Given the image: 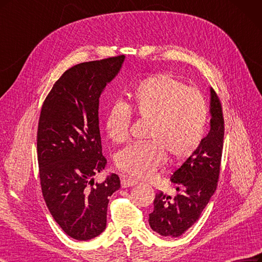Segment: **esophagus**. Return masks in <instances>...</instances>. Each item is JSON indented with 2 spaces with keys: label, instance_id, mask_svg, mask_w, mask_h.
I'll return each instance as SVG.
<instances>
[{
  "label": "esophagus",
  "instance_id": "obj_1",
  "mask_svg": "<svg viewBox=\"0 0 262 262\" xmlns=\"http://www.w3.org/2000/svg\"><path fill=\"white\" fill-rule=\"evenodd\" d=\"M137 184H138V181H135V180L130 179V178H122V180H121L122 187H130V186L137 185Z\"/></svg>",
  "mask_w": 262,
  "mask_h": 262
}]
</instances>
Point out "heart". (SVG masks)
I'll use <instances>...</instances> for the list:
<instances>
[{"mask_svg": "<svg viewBox=\"0 0 262 262\" xmlns=\"http://www.w3.org/2000/svg\"><path fill=\"white\" fill-rule=\"evenodd\" d=\"M133 111L150 120L148 143H137L121 150L117 166L130 177L150 178L171 160L188 157L200 145L208 122L209 110L204 95L171 74L140 80L127 93V104L116 102L108 111L105 129L115 144L129 140Z\"/></svg>", "mask_w": 262, "mask_h": 262, "instance_id": "b5f03b06", "label": "heart"}]
</instances>
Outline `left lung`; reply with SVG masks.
<instances>
[{
    "mask_svg": "<svg viewBox=\"0 0 262 262\" xmlns=\"http://www.w3.org/2000/svg\"><path fill=\"white\" fill-rule=\"evenodd\" d=\"M210 131L189 157L173 171L174 197L157 193L149 225L162 236L179 237L200 219L218 185L224 139L221 102L210 88Z\"/></svg>",
    "mask_w": 262,
    "mask_h": 262,
    "instance_id": "obj_1",
    "label": "left lung"
}]
</instances>
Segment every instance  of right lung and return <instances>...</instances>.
Instances as JSON below:
<instances>
[{
    "mask_svg": "<svg viewBox=\"0 0 262 262\" xmlns=\"http://www.w3.org/2000/svg\"><path fill=\"white\" fill-rule=\"evenodd\" d=\"M124 55L81 62L66 70L43 102L37 134L39 176L44 201L67 235L92 239L106 229L110 197L120 187L105 168L98 104L106 84L118 75Z\"/></svg>",
    "mask_w": 262,
    "mask_h": 262,
    "instance_id": "1",
    "label": "right lung"
}]
</instances>
